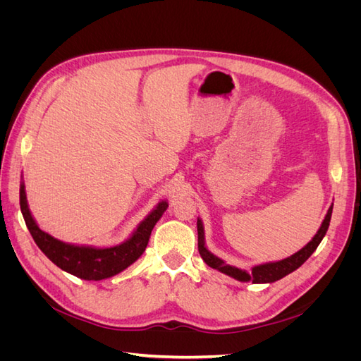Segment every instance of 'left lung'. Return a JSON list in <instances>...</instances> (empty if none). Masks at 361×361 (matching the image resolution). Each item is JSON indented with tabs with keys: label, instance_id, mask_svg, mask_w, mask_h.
Here are the masks:
<instances>
[{
	"label": "left lung",
	"instance_id": "obj_1",
	"mask_svg": "<svg viewBox=\"0 0 361 361\" xmlns=\"http://www.w3.org/2000/svg\"><path fill=\"white\" fill-rule=\"evenodd\" d=\"M331 212H333V203L329 207V212H326L321 227L318 228V232H316V235L312 238V241L305 244L300 251H297V253H293L292 256H289L286 259L277 260V262H267V264L255 265L253 268H251V271H245V269H241V268L227 265L223 259H220L218 256H215L214 253H211V251L207 250L206 243H204L203 221L200 220V218H197L199 253H200L202 259L204 260V264L207 267L220 271V272H223V274L232 277L238 281H251V283H255V285H262V283H274V281H277L283 277H286L295 269H298L304 264V262L313 255V251L318 248V245L321 244L326 231H329L330 220H331Z\"/></svg>",
	"mask_w": 361,
	"mask_h": 361
}]
</instances>
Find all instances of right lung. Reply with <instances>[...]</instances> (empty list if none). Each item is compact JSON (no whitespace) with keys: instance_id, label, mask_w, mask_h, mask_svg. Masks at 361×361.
<instances>
[{"instance_id":"1","label":"right lung","mask_w":361,"mask_h":361,"mask_svg":"<svg viewBox=\"0 0 361 361\" xmlns=\"http://www.w3.org/2000/svg\"><path fill=\"white\" fill-rule=\"evenodd\" d=\"M19 204L28 231L43 255L69 274L94 281L117 276L118 272L133 265L145 253L152 231L169 207L167 200H159L123 243L111 247H93L63 243L42 231L35 216L31 215L24 179L20 180L19 187Z\"/></svg>"}]
</instances>
